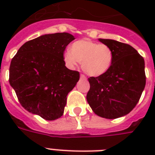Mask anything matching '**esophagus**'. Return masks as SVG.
I'll return each mask as SVG.
<instances>
[{
    "label": "esophagus",
    "instance_id": "1",
    "mask_svg": "<svg viewBox=\"0 0 155 155\" xmlns=\"http://www.w3.org/2000/svg\"><path fill=\"white\" fill-rule=\"evenodd\" d=\"M80 79H81V80H87V77H86V76H85L84 74H81V75H80Z\"/></svg>",
    "mask_w": 155,
    "mask_h": 155
}]
</instances>
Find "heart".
<instances>
[{
  "instance_id": "heart-1",
  "label": "heart",
  "mask_w": 155,
  "mask_h": 155,
  "mask_svg": "<svg viewBox=\"0 0 155 155\" xmlns=\"http://www.w3.org/2000/svg\"><path fill=\"white\" fill-rule=\"evenodd\" d=\"M63 60L68 67L74 68L78 62L87 75L101 76L108 72L112 67L113 52L106 44H98L90 40H79L71 46L70 51L63 54Z\"/></svg>"
}]
</instances>
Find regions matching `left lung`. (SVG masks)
Returning a JSON list of instances; mask_svg holds the SVG:
<instances>
[{"instance_id":"left-lung-1","label":"left lung","mask_w":155,"mask_h":155,"mask_svg":"<svg viewBox=\"0 0 155 155\" xmlns=\"http://www.w3.org/2000/svg\"><path fill=\"white\" fill-rule=\"evenodd\" d=\"M99 41L113 51V64L105 74L88 78L87 101L97 115L116 119L130 113L139 101L146 86L144 58L129 44L112 39Z\"/></svg>"}]
</instances>
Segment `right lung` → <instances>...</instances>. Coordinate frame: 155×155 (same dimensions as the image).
Instances as JSON below:
<instances>
[{
    "label": "right lung",
    "mask_w": 155,
    "mask_h": 155,
    "mask_svg": "<svg viewBox=\"0 0 155 155\" xmlns=\"http://www.w3.org/2000/svg\"><path fill=\"white\" fill-rule=\"evenodd\" d=\"M75 39L68 33L42 35L20 47L9 67V84L25 110L45 120L61 117L80 72L65 66L63 54Z\"/></svg>",
    "instance_id": "right-lung-1"
}]
</instances>
